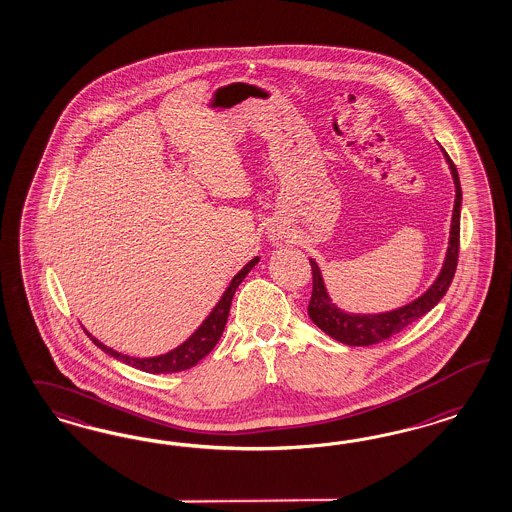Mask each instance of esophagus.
<instances>
[{
  "instance_id": "34e87169",
  "label": "esophagus",
  "mask_w": 512,
  "mask_h": 512,
  "mask_svg": "<svg viewBox=\"0 0 512 512\" xmlns=\"http://www.w3.org/2000/svg\"><path fill=\"white\" fill-rule=\"evenodd\" d=\"M268 238H270L274 244H281V242H285V233L279 231V229H270V231H268Z\"/></svg>"
}]
</instances>
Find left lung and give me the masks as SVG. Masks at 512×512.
Instances as JSON below:
<instances>
[{
    "instance_id": "left-lung-1",
    "label": "left lung",
    "mask_w": 512,
    "mask_h": 512,
    "mask_svg": "<svg viewBox=\"0 0 512 512\" xmlns=\"http://www.w3.org/2000/svg\"><path fill=\"white\" fill-rule=\"evenodd\" d=\"M441 152L449 163L450 174H452L454 187H456V199H454V210H452V221H450L449 248H447V255H445L439 276L428 287L426 293H422L419 298H415L413 302L405 304L402 308L385 311V313H349V311L341 310L332 302V298L326 291L325 279H323L319 264L310 259L313 291H311L308 313H310L311 321L323 332H326L330 338L341 341L345 345H357V347L388 340L390 336L402 332L405 326L411 325L413 321L426 315L443 296L447 295L454 272H456V264H458L462 187H460V178H458V171H456L452 159L443 148H441Z\"/></svg>"
}]
</instances>
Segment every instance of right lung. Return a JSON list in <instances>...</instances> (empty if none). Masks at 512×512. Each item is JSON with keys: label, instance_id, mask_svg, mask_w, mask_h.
I'll use <instances>...</instances> for the list:
<instances>
[{"label": "right lung", "instance_id": "add662e5", "mask_svg": "<svg viewBox=\"0 0 512 512\" xmlns=\"http://www.w3.org/2000/svg\"><path fill=\"white\" fill-rule=\"evenodd\" d=\"M259 263V257H253L229 283V287L225 289L223 296L219 298L214 310L210 311V315L202 321V325L187 338L184 343H180L176 349H172L165 355H157V357L148 358H137L129 357V355H122L114 349L107 347L105 343L93 338L92 334H88L92 338L93 343L105 351L110 357L129 364L133 368H137L140 372L146 373H176L184 372L189 370L193 366H197L201 362L202 358L206 357L214 347H216L217 341L221 338L225 325H227V317H229V311H231V304H233V296L238 289V285L244 281V278L248 276L249 270Z\"/></svg>", "mask_w": 512, "mask_h": 512}]
</instances>
